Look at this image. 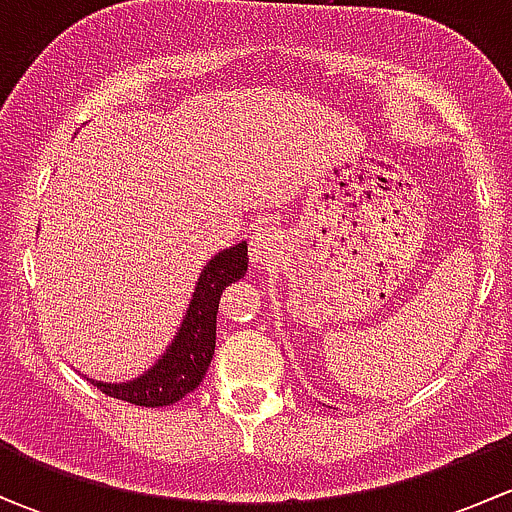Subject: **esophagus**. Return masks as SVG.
<instances>
[{
	"label": "esophagus",
	"mask_w": 512,
	"mask_h": 512,
	"mask_svg": "<svg viewBox=\"0 0 512 512\" xmlns=\"http://www.w3.org/2000/svg\"><path fill=\"white\" fill-rule=\"evenodd\" d=\"M282 247V232L280 227L265 223L257 227L250 235V257L252 262H267L275 257Z\"/></svg>",
	"instance_id": "34e87169"
}]
</instances>
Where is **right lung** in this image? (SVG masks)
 <instances>
[{
	"mask_svg": "<svg viewBox=\"0 0 512 512\" xmlns=\"http://www.w3.org/2000/svg\"><path fill=\"white\" fill-rule=\"evenodd\" d=\"M247 272V245L230 247L218 252L200 275L193 299H190L188 314L158 364L148 369L138 379L128 384H103L94 381L98 389L113 399L128 401V404L158 409L170 406L183 399L185 394L195 391L205 379L210 359L215 354V327H218V304L220 294L227 285L245 277Z\"/></svg>",
	"mask_w": 512,
	"mask_h": 512,
	"instance_id": "add662e5",
	"label": "right lung"
}]
</instances>
